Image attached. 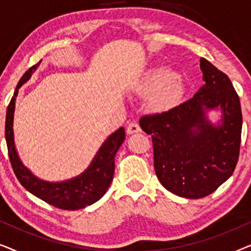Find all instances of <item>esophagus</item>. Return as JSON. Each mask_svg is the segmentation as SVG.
Listing matches in <instances>:
<instances>
[{"label":"esophagus","instance_id":"34e87169","mask_svg":"<svg viewBox=\"0 0 251 251\" xmlns=\"http://www.w3.org/2000/svg\"><path fill=\"white\" fill-rule=\"evenodd\" d=\"M142 131L140 126L137 123H129V126H126V133L128 135H132V133H137Z\"/></svg>","mask_w":251,"mask_h":251}]
</instances>
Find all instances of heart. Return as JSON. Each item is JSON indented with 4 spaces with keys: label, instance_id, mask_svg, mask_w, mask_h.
Masks as SVG:
<instances>
[{
    "label": "heart",
    "instance_id": "1",
    "mask_svg": "<svg viewBox=\"0 0 251 251\" xmlns=\"http://www.w3.org/2000/svg\"><path fill=\"white\" fill-rule=\"evenodd\" d=\"M142 95H149L147 105L159 112L173 107L180 100L185 91L184 80L167 66L150 68L138 84Z\"/></svg>",
    "mask_w": 251,
    "mask_h": 251
}]
</instances>
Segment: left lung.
Returning a JSON list of instances; mask_svg holds the SVG:
<instances>
[{
	"label": "left lung",
	"mask_w": 251,
	"mask_h": 251,
	"mask_svg": "<svg viewBox=\"0 0 251 251\" xmlns=\"http://www.w3.org/2000/svg\"><path fill=\"white\" fill-rule=\"evenodd\" d=\"M200 68L204 83L193 97L139 121L152 135L160 183L188 199L207 197L232 176L241 143V105L231 80L204 58ZM211 111L220 112L216 123Z\"/></svg>",
	"instance_id": "1"
}]
</instances>
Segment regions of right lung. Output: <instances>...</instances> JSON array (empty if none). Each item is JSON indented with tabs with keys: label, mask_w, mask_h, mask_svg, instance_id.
Segmentation results:
<instances>
[{
	"label": "right lung",
	"mask_w": 251,
	"mask_h": 251,
	"mask_svg": "<svg viewBox=\"0 0 251 251\" xmlns=\"http://www.w3.org/2000/svg\"><path fill=\"white\" fill-rule=\"evenodd\" d=\"M41 61L34 65L23 75L17 84L15 94L6 109L5 140L8 146L10 162L13 173L19 183L29 193L53 207L65 210H77L94 204L106 193L114 176L115 155L120 146L125 142L126 131L121 128L109 135L96 153L94 159L83 173L71 179L61 181H48L36 177L20 160L17 152L13 135V118H15L16 99L23 84L32 77L34 72L40 66Z\"/></svg>",
	"instance_id": "right-lung-1"
}]
</instances>
